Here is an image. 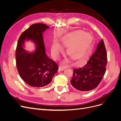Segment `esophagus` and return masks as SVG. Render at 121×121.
<instances>
[{
  "label": "esophagus",
  "instance_id": "esophagus-1",
  "mask_svg": "<svg viewBox=\"0 0 121 121\" xmlns=\"http://www.w3.org/2000/svg\"><path fill=\"white\" fill-rule=\"evenodd\" d=\"M65 67H62V66H60L59 67V68H58V70H59V71H62L64 70V69H65Z\"/></svg>",
  "mask_w": 121,
  "mask_h": 121
}]
</instances>
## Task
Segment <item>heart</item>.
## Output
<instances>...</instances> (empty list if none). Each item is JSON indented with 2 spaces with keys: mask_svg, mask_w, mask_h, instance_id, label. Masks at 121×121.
Listing matches in <instances>:
<instances>
[{
  "mask_svg": "<svg viewBox=\"0 0 121 121\" xmlns=\"http://www.w3.org/2000/svg\"><path fill=\"white\" fill-rule=\"evenodd\" d=\"M63 45L68 47L67 52L75 60L82 61L88 56L92 43V37L89 33L78 31L72 33L61 41ZM63 48L56 41H54L51 48V53L54 59H58Z\"/></svg>",
  "mask_w": 121,
  "mask_h": 121,
  "instance_id": "heart-1",
  "label": "heart"
}]
</instances>
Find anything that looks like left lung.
<instances>
[{
    "label": "left lung",
    "mask_w": 121,
    "mask_h": 121,
    "mask_svg": "<svg viewBox=\"0 0 121 121\" xmlns=\"http://www.w3.org/2000/svg\"><path fill=\"white\" fill-rule=\"evenodd\" d=\"M107 65V53L103 40L98 43L95 52L87 64L73 69L71 84L79 91H89L96 88L103 78Z\"/></svg>",
    "instance_id": "8db88e82"
}]
</instances>
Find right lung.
Listing matches in <instances>:
<instances>
[{
	"instance_id": "right-lung-1",
	"label": "right lung",
	"mask_w": 121,
	"mask_h": 121,
	"mask_svg": "<svg viewBox=\"0 0 121 121\" xmlns=\"http://www.w3.org/2000/svg\"><path fill=\"white\" fill-rule=\"evenodd\" d=\"M49 28L44 24H33L22 33L18 40L16 52L17 69L23 81L32 87L48 85L58 71L57 64L45 52L43 33ZM27 41L35 44L34 52L30 53L24 49L25 41Z\"/></svg>"
}]
</instances>
